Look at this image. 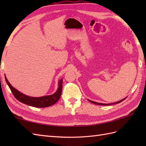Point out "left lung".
<instances>
[{
	"label": "left lung",
	"instance_id": "1",
	"mask_svg": "<svg viewBox=\"0 0 146 146\" xmlns=\"http://www.w3.org/2000/svg\"><path fill=\"white\" fill-rule=\"evenodd\" d=\"M126 98H127V97H125V98H124L122 99V100H120V101H118V102H114V103H111V104H102V103H98V102H94V101H92V100H88H88L90 102H91V103H93V104H95V105H113V104H119V103H120L121 102H122V101L124 100Z\"/></svg>",
	"mask_w": 146,
	"mask_h": 146
}]
</instances>
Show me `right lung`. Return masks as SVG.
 <instances>
[{
  "mask_svg": "<svg viewBox=\"0 0 146 146\" xmlns=\"http://www.w3.org/2000/svg\"><path fill=\"white\" fill-rule=\"evenodd\" d=\"M5 79L6 83H7V84L9 86V88H10L12 94L14 95L15 98H16L17 100L22 102L23 104L29 105V106L38 108L48 107L49 106H51V105L56 103L60 98L62 92V87H63V85H62V83H63V78L59 80L58 88L56 92H54V94L52 95L42 96V97H29L28 95L23 94V93L18 91L17 89H15L11 85V83L8 81L7 77L5 76Z\"/></svg>",
  "mask_w": 146,
  "mask_h": 146,
  "instance_id": "obj_1",
  "label": "right lung"
}]
</instances>
